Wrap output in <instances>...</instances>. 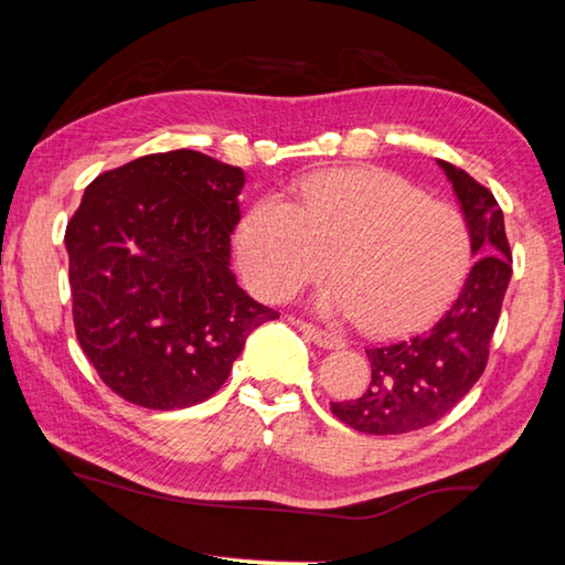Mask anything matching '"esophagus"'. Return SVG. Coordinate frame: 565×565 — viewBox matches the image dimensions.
<instances>
[{
	"mask_svg": "<svg viewBox=\"0 0 565 565\" xmlns=\"http://www.w3.org/2000/svg\"><path fill=\"white\" fill-rule=\"evenodd\" d=\"M294 323H296V329H299L306 339H311L313 343H319V347H323V349H341L343 347V339L337 337V333L323 331L319 327H313V323L301 321V319H296Z\"/></svg>",
	"mask_w": 565,
	"mask_h": 565,
	"instance_id": "esophagus-1",
	"label": "esophagus"
}]
</instances>
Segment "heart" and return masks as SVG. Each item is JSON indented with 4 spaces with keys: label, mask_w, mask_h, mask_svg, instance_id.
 Listing matches in <instances>:
<instances>
[{
    "label": "heart",
    "mask_w": 565,
    "mask_h": 565,
    "mask_svg": "<svg viewBox=\"0 0 565 565\" xmlns=\"http://www.w3.org/2000/svg\"><path fill=\"white\" fill-rule=\"evenodd\" d=\"M248 289L286 301L327 271L323 311L379 337L416 331L448 309L471 266V228L454 204L379 167L303 177L294 204L262 196L234 234Z\"/></svg>",
    "instance_id": "1"
}]
</instances>
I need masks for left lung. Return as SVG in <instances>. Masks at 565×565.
Segmentation results:
<instances>
[{
	"mask_svg": "<svg viewBox=\"0 0 565 565\" xmlns=\"http://www.w3.org/2000/svg\"><path fill=\"white\" fill-rule=\"evenodd\" d=\"M461 202L471 248L481 256L441 319L416 337L366 349L371 384L331 414L361 434L394 436L436 424L481 379L511 281V246L495 196L463 169L438 161Z\"/></svg>",
	"mask_w": 565,
	"mask_h": 565,
	"instance_id": "1",
	"label": "left lung"
}]
</instances>
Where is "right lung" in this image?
<instances>
[{
	"mask_svg": "<svg viewBox=\"0 0 565 565\" xmlns=\"http://www.w3.org/2000/svg\"><path fill=\"white\" fill-rule=\"evenodd\" d=\"M244 171L191 149L104 171L66 224L72 317L99 379L129 404H202L279 311L236 284Z\"/></svg>",
	"mask_w": 565,
	"mask_h": 565,
	"instance_id": "1",
	"label": "right lung"
}]
</instances>
